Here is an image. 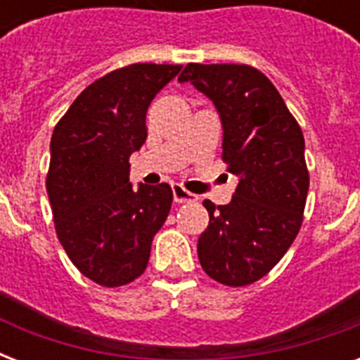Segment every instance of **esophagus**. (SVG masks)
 Returning a JSON list of instances; mask_svg holds the SVG:
<instances>
[{
  "mask_svg": "<svg viewBox=\"0 0 360 360\" xmlns=\"http://www.w3.org/2000/svg\"><path fill=\"white\" fill-rule=\"evenodd\" d=\"M172 192H174V202L177 203H185V202H196L198 196H194L192 192L185 191L181 185L172 186Z\"/></svg>",
  "mask_w": 360,
  "mask_h": 360,
  "instance_id": "esophagus-1",
  "label": "esophagus"
}]
</instances>
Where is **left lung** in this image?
Instances as JSON below:
<instances>
[{
    "instance_id": "left-lung-1",
    "label": "left lung",
    "mask_w": 360,
    "mask_h": 360,
    "mask_svg": "<svg viewBox=\"0 0 360 360\" xmlns=\"http://www.w3.org/2000/svg\"><path fill=\"white\" fill-rule=\"evenodd\" d=\"M214 104L222 158L237 177L230 203L205 200L203 271L226 285L256 282L295 240L308 194L304 136L267 76L248 65L188 63L179 76Z\"/></svg>"
}]
</instances>
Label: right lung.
Here are the masks:
<instances>
[{"instance_id":"add662e5","label":"right lung","mask_w":360,"mask_h":360,"mask_svg":"<svg viewBox=\"0 0 360 360\" xmlns=\"http://www.w3.org/2000/svg\"><path fill=\"white\" fill-rule=\"evenodd\" d=\"M181 65L136 63L93 82L53 129L46 191L59 243L84 276L106 288L138 278L168 217L172 188L130 183L147 138V108Z\"/></svg>"}]
</instances>
